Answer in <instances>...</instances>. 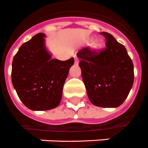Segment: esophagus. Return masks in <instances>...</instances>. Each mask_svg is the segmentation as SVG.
<instances>
[{
  "mask_svg": "<svg viewBox=\"0 0 148 148\" xmlns=\"http://www.w3.org/2000/svg\"><path fill=\"white\" fill-rule=\"evenodd\" d=\"M74 59H75V64H78L79 63V58L76 56H74Z\"/></svg>",
  "mask_w": 148,
  "mask_h": 148,
  "instance_id": "obj_1",
  "label": "esophagus"
}]
</instances>
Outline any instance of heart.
<instances>
[{
  "mask_svg": "<svg viewBox=\"0 0 148 148\" xmlns=\"http://www.w3.org/2000/svg\"><path fill=\"white\" fill-rule=\"evenodd\" d=\"M102 47V43L100 41H96V42H93L92 48L95 50H99Z\"/></svg>",
  "mask_w": 148,
  "mask_h": 148,
  "instance_id": "heart-1",
  "label": "heart"
}]
</instances>
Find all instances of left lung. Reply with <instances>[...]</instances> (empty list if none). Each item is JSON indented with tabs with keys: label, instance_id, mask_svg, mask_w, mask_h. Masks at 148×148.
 Returning a JSON list of instances; mask_svg holds the SVG:
<instances>
[{
	"label": "left lung",
	"instance_id": "left-lung-1",
	"mask_svg": "<svg viewBox=\"0 0 148 148\" xmlns=\"http://www.w3.org/2000/svg\"><path fill=\"white\" fill-rule=\"evenodd\" d=\"M105 49L89 47L78 52L79 66L88 99L95 106L119 107L125 101L134 83V65L125 47L112 34L101 32Z\"/></svg>",
	"mask_w": 148,
	"mask_h": 148
}]
</instances>
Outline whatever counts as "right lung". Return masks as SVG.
<instances>
[{
	"instance_id": "1",
	"label": "right lung",
	"mask_w": 148,
	"mask_h": 148,
	"mask_svg": "<svg viewBox=\"0 0 148 148\" xmlns=\"http://www.w3.org/2000/svg\"><path fill=\"white\" fill-rule=\"evenodd\" d=\"M45 34L40 33L24 42L14 56L11 80L23 105L34 111L57 107L63 85L74 59H51L44 44Z\"/></svg>"
}]
</instances>
